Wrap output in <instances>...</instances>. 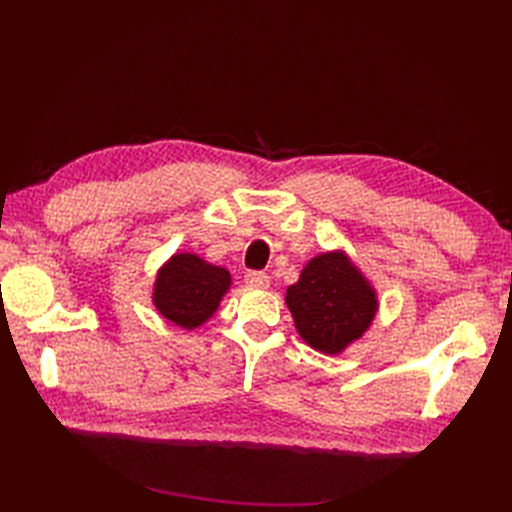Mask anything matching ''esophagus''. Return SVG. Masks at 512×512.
<instances>
[{"label": "esophagus", "mask_w": 512, "mask_h": 512, "mask_svg": "<svg viewBox=\"0 0 512 512\" xmlns=\"http://www.w3.org/2000/svg\"><path fill=\"white\" fill-rule=\"evenodd\" d=\"M268 281H270V277L266 273H262V270H248V273H246V284L248 286L266 288Z\"/></svg>", "instance_id": "34e87169"}]
</instances>
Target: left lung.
Listing matches in <instances>:
<instances>
[{
  "label": "left lung",
  "instance_id": "obj_1",
  "mask_svg": "<svg viewBox=\"0 0 512 512\" xmlns=\"http://www.w3.org/2000/svg\"><path fill=\"white\" fill-rule=\"evenodd\" d=\"M303 341L325 354L361 339L376 314V297L361 273L341 253L314 257L286 292Z\"/></svg>",
  "mask_w": 512,
  "mask_h": 512
}]
</instances>
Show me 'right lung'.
<instances>
[{
    "mask_svg": "<svg viewBox=\"0 0 512 512\" xmlns=\"http://www.w3.org/2000/svg\"><path fill=\"white\" fill-rule=\"evenodd\" d=\"M228 286H231L228 270L182 253L158 273L154 303L162 317L191 330L217 310V303Z\"/></svg>",
    "mask_w": 512,
    "mask_h": 512,
    "instance_id": "obj_1",
    "label": "right lung"
}]
</instances>
